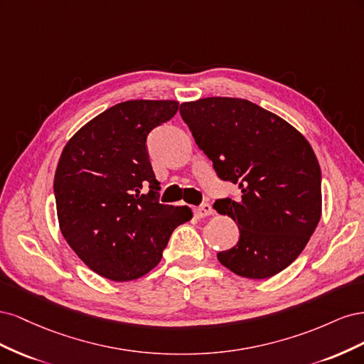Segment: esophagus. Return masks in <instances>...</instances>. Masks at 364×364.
Masks as SVG:
<instances>
[{
	"mask_svg": "<svg viewBox=\"0 0 364 364\" xmlns=\"http://www.w3.org/2000/svg\"><path fill=\"white\" fill-rule=\"evenodd\" d=\"M213 213H214V209H213V206L209 205V203H205V205H202V206L194 208V214H196L197 218L208 217V215H211Z\"/></svg>",
	"mask_w": 364,
	"mask_h": 364,
	"instance_id": "obj_1",
	"label": "esophagus"
}]
</instances>
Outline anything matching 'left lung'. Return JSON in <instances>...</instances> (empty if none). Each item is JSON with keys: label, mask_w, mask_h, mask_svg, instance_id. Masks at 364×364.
Returning <instances> with one entry per match:
<instances>
[{"label": "left lung", "mask_w": 364, "mask_h": 364, "mask_svg": "<svg viewBox=\"0 0 364 364\" xmlns=\"http://www.w3.org/2000/svg\"><path fill=\"white\" fill-rule=\"evenodd\" d=\"M196 144L241 199L214 209L234 220L238 243L217 258L238 277L266 279L301 255L322 215V174L310 142L287 121L243 98L181 105Z\"/></svg>", "instance_id": "1"}]
</instances>
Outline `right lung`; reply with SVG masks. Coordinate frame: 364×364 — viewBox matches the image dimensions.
Returning <instances> with one entry per match:
<instances>
[{
	"instance_id": "right-lung-1",
	"label": "right lung",
	"mask_w": 364,
	"mask_h": 364,
	"mask_svg": "<svg viewBox=\"0 0 364 364\" xmlns=\"http://www.w3.org/2000/svg\"><path fill=\"white\" fill-rule=\"evenodd\" d=\"M174 100H129L75 132L54 174L59 228L70 247L100 277L123 282L158 266L188 206L159 203L147 136L178 112Z\"/></svg>"
}]
</instances>
